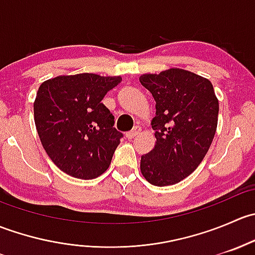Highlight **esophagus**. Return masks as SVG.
<instances>
[{"label":"esophagus","mask_w":255,"mask_h":255,"mask_svg":"<svg viewBox=\"0 0 255 255\" xmlns=\"http://www.w3.org/2000/svg\"><path fill=\"white\" fill-rule=\"evenodd\" d=\"M139 132H140V127H134L132 130H130V132H128L127 134H126V137L130 140V139H133L134 137H137V135L139 134Z\"/></svg>","instance_id":"34e87169"}]
</instances>
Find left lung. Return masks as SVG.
Returning <instances> with one entry per match:
<instances>
[{"mask_svg":"<svg viewBox=\"0 0 255 255\" xmlns=\"http://www.w3.org/2000/svg\"><path fill=\"white\" fill-rule=\"evenodd\" d=\"M140 84L155 100V146L140 159V171L154 186L187 177L210 149L218 118V100L210 80L182 69L145 74Z\"/></svg>","mask_w":255,"mask_h":255,"instance_id":"8db88e82","label":"left lung"}]
</instances>
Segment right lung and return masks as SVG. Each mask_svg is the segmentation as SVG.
I'll return each instance as SVG.
<instances>
[{"mask_svg": "<svg viewBox=\"0 0 255 255\" xmlns=\"http://www.w3.org/2000/svg\"><path fill=\"white\" fill-rule=\"evenodd\" d=\"M121 80L84 73L50 79L38 89L34 122L40 142L68 175L89 180L109 169L123 134L101 101Z\"/></svg>", "mask_w": 255, "mask_h": 255, "instance_id": "obj_1", "label": "right lung"}]
</instances>
